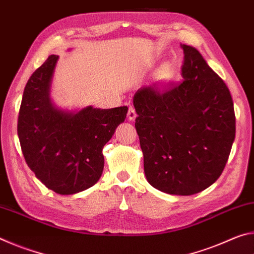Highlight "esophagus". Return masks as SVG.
Wrapping results in <instances>:
<instances>
[{
  "mask_svg": "<svg viewBox=\"0 0 254 254\" xmlns=\"http://www.w3.org/2000/svg\"><path fill=\"white\" fill-rule=\"evenodd\" d=\"M127 118L130 121H133L136 118V112H135V109L133 106H130L128 107V111H127Z\"/></svg>",
  "mask_w": 254,
  "mask_h": 254,
  "instance_id": "1",
  "label": "esophagus"
}]
</instances>
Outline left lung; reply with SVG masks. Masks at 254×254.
Wrapping results in <instances>:
<instances>
[{
	"mask_svg": "<svg viewBox=\"0 0 254 254\" xmlns=\"http://www.w3.org/2000/svg\"><path fill=\"white\" fill-rule=\"evenodd\" d=\"M183 80L154 84L133 97L144 174L152 187L194 195L222 175L235 137L233 100L226 84L199 51L187 45Z\"/></svg>",
	"mask_w": 254,
	"mask_h": 254,
	"instance_id": "1",
	"label": "left lung"
}]
</instances>
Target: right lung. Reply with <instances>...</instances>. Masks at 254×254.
Wrapping results in <instances>:
<instances>
[{"label":"right lung","mask_w":254,"mask_h":254,"mask_svg":"<svg viewBox=\"0 0 254 254\" xmlns=\"http://www.w3.org/2000/svg\"><path fill=\"white\" fill-rule=\"evenodd\" d=\"M58 56L51 55L24 87L18 135L24 160L36 177L60 195H71L95 185L104 168L103 148L127 107L94 109L77 113L51 104L49 87Z\"/></svg>","instance_id":"right-lung-1"}]
</instances>
